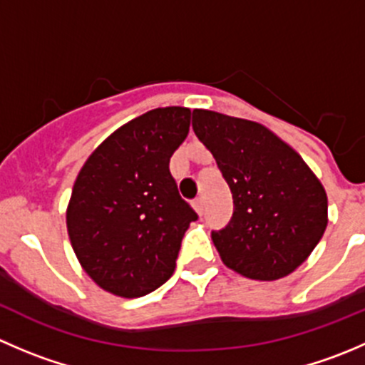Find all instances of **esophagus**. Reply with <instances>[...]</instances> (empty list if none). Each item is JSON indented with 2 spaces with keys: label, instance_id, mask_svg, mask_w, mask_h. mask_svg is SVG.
Segmentation results:
<instances>
[{
  "label": "esophagus",
  "instance_id": "34e87169",
  "mask_svg": "<svg viewBox=\"0 0 365 365\" xmlns=\"http://www.w3.org/2000/svg\"><path fill=\"white\" fill-rule=\"evenodd\" d=\"M194 210H196L197 213H200V215H203V212H205V203H203V197H196V200H194Z\"/></svg>",
  "mask_w": 365,
  "mask_h": 365
}]
</instances>
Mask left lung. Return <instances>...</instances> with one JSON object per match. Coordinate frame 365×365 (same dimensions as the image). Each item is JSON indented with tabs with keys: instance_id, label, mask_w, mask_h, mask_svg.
Here are the masks:
<instances>
[{
	"instance_id": "left-lung-1",
	"label": "left lung",
	"mask_w": 365,
	"mask_h": 365,
	"mask_svg": "<svg viewBox=\"0 0 365 365\" xmlns=\"http://www.w3.org/2000/svg\"><path fill=\"white\" fill-rule=\"evenodd\" d=\"M192 128L233 194V217L212 231L220 259L256 281L292 274L329 222L322 182L292 146L256 121L194 109Z\"/></svg>"
}]
</instances>
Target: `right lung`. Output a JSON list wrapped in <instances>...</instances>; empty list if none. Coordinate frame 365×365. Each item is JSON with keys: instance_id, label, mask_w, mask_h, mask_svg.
Listing matches in <instances>:
<instances>
[{"instance_id": "1", "label": "right lung", "mask_w": 365, "mask_h": 365, "mask_svg": "<svg viewBox=\"0 0 365 365\" xmlns=\"http://www.w3.org/2000/svg\"><path fill=\"white\" fill-rule=\"evenodd\" d=\"M189 127L190 109H152L114 130L77 175L70 244L84 272L113 295L145 297L175 272L183 235L197 219L169 173Z\"/></svg>"}]
</instances>
